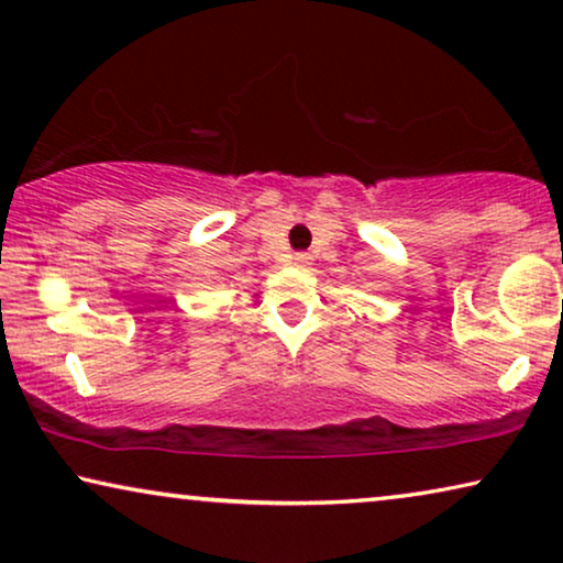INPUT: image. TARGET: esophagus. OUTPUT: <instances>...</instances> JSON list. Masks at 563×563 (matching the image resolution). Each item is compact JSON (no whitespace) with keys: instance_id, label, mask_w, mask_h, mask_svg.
Here are the masks:
<instances>
[{"instance_id":"obj_1","label":"esophagus","mask_w":563,"mask_h":563,"mask_svg":"<svg viewBox=\"0 0 563 563\" xmlns=\"http://www.w3.org/2000/svg\"><path fill=\"white\" fill-rule=\"evenodd\" d=\"M291 264H295L297 268H307L312 264V256L310 253H295V256H291Z\"/></svg>"}]
</instances>
